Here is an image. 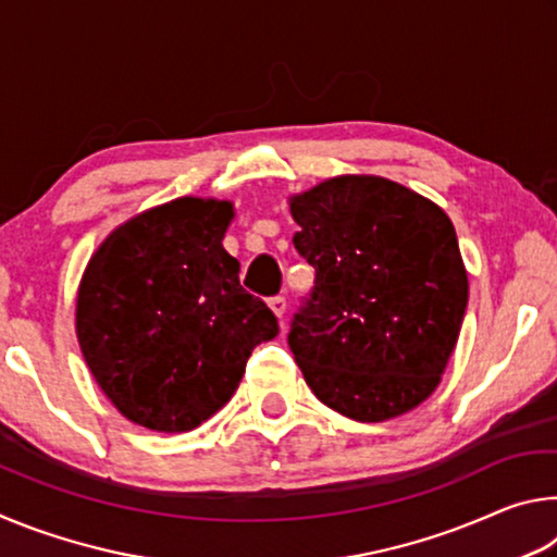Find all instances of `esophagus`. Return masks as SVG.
<instances>
[{"mask_svg":"<svg viewBox=\"0 0 557 557\" xmlns=\"http://www.w3.org/2000/svg\"><path fill=\"white\" fill-rule=\"evenodd\" d=\"M268 305H270L272 312H275V317H277V319L285 317V309H287V299H285V297H282V295H277V297H270Z\"/></svg>","mask_w":557,"mask_h":557,"instance_id":"esophagus-1","label":"esophagus"}]
</instances>
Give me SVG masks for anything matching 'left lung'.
I'll return each instance as SVG.
<instances>
[{
	"mask_svg": "<svg viewBox=\"0 0 557 557\" xmlns=\"http://www.w3.org/2000/svg\"><path fill=\"white\" fill-rule=\"evenodd\" d=\"M289 213L317 270L287 336L307 385L358 422L414 410L442 381L469 299L449 215L373 174L326 178L289 196Z\"/></svg>",
	"mask_w": 557,
	"mask_h": 557,
	"instance_id": "left-lung-1",
	"label": "left lung"
}]
</instances>
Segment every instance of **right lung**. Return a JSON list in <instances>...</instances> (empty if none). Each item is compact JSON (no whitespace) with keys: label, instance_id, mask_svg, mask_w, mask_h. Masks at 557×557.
Masks as SVG:
<instances>
[{"label":"right lung","instance_id":"right-lung-1","mask_svg":"<svg viewBox=\"0 0 557 557\" xmlns=\"http://www.w3.org/2000/svg\"><path fill=\"white\" fill-rule=\"evenodd\" d=\"M231 201L182 196L132 215L92 252L75 334L92 379L135 425L188 432L238 388L275 314L223 248Z\"/></svg>","mask_w":557,"mask_h":557}]
</instances>
